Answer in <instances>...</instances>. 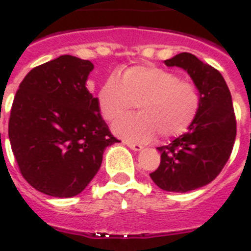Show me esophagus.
Returning a JSON list of instances; mask_svg holds the SVG:
<instances>
[{
    "label": "esophagus",
    "mask_w": 251,
    "mask_h": 251,
    "mask_svg": "<svg viewBox=\"0 0 251 251\" xmlns=\"http://www.w3.org/2000/svg\"><path fill=\"white\" fill-rule=\"evenodd\" d=\"M123 143L127 146V147H129L130 150L137 151V152H139V151L143 150V147H142L141 145H138V143H132V142H128V141H123Z\"/></svg>",
    "instance_id": "1"
}]
</instances>
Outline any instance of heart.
<instances>
[{
  "mask_svg": "<svg viewBox=\"0 0 251 251\" xmlns=\"http://www.w3.org/2000/svg\"><path fill=\"white\" fill-rule=\"evenodd\" d=\"M97 99L106 121L118 119L137 104L139 113L115 122L113 132L138 143L151 141L156 133L161 139L183 134L196 118L201 101L194 84L151 65L130 66L117 77H108Z\"/></svg>",
  "mask_w": 251,
  "mask_h": 251,
  "instance_id": "b5f03b06",
  "label": "heart"
}]
</instances>
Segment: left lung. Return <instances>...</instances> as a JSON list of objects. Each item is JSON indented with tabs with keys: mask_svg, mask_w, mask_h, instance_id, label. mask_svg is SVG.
Returning <instances> with one entry per match:
<instances>
[{
	"mask_svg": "<svg viewBox=\"0 0 251 251\" xmlns=\"http://www.w3.org/2000/svg\"><path fill=\"white\" fill-rule=\"evenodd\" d=\"M183 69L200 93V109L187 132L157 147L161 163L151 178L168 192H188L214 181L231 154L236 121L230 90L216 69L190 52L165 60Z\"/></svg>",
	"mask_w": 251,
	"mask_h": 251,
	"instance_id": "left-lung-1",
	"label": "left lung"
}]
</instances>
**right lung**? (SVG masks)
I'll list each match as a JSON object with an SVG mask.
<instances>
[{"instance_id":"add662e5","label":"right lung","mask_w":251,"mask_h":251,"mask_svg":"<svg viewBox=\"0 0 251 251\" xmlns=\"http://www.w3.org/2000/svg\"><path fill=\"white\" fill-rule=\"evenodd\" d=\"M93 69L89 60L61 55L32 69L13 99L11 148L24 178L49 196L84 191L105 148L118 142L86 88Z\"/></svg>"}]
</instances>
